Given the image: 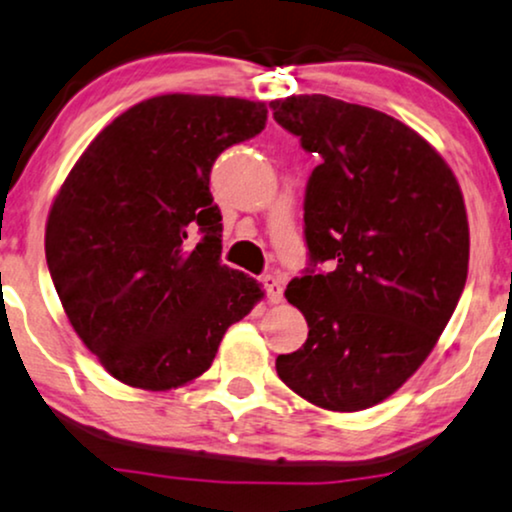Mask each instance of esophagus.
Returning a JSON list of instances; mask_svg holds the SVG:
<instances>
[{
	"instance_id": "34e87169",
	"label": "esophagus",
	"mask_w": 512,
	"mask_h": 512,
	"mask_svg": "<svg viewBox=\"0 0 512 512\" xmlns=\"http://www.w3.org/2000/svg\"><path fill=\"white\" fill-rule=\"evenodd\" d=\"M263 289H266L268 299L273 301V304H280V301H282V282L277 280L275 275L263 277Z\"/></svg>"
}]
</instances>
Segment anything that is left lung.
<instances>
[{
  "label": "left lung",
  "mask_w": 512,
  "mask_h": 512,
  "mask_svg": "<svg viewBox=\"0 0 512 512\" xmlns=\"http://www.w3.org/2000/svg\"><path fill=\"white\" fill-rule=\"evenodd\" d=\"M270 109L320 156L304 197L308 268L285 292L308 339L277 356V375L320 408H370L420 368L456 311L470 258L463 194L437 149L387 113L325 94Z\"/></svg>",
  "instance_id": "obj_1"
}]
</instances>
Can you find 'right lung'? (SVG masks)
Wrapping results in <instances>:
<instances>
[{
  "label": "right lung",
  "instance_id": "right-lung-1",
  "mask_svg": "<svg viewBox=\"0 0 512 512\" xmlns=\"http://www.w3.org/2000/svg\"><path fill=\"white\" fill-rule=\"evenodd\" d=\"M263 102L161 94L94 137L49 211L44 254L63 311L106 372L166 391L211 368L261 287L220 263L211 168L266 128Z\"/></svg>",
  "mask_w": 512,
  "mask_h": 512
}]
</instances>
